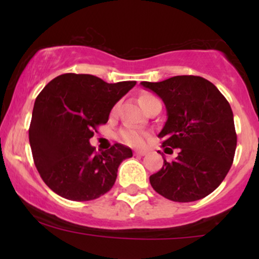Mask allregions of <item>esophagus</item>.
Segmentation results:
<instances>
[{
    "mask_svg": "<svg viewBox=\"0 0 259 259\" xmlns=\"http://www.w3.org/2000/svg\"><path fill=\"white\" fill-rule=\"evenodd\" d=\"M145 154H146V151H142V150L135 151V156H145Z\"/></svg>",
    "mask_w": 259,
    "mask_h": 259,
    "instance_id": "34e87169",
    "label": "esophagus"
}]
</instances>
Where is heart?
Masks as SVG:
<instances>
[{"label": "heart", "mask_w": 259, "mask_h": 259, "mask_svg": "<svg viewBox=\"0 0 259 259\" xmlns=\"http://www.w3.org/2000/svg\"><path fill=\"white\" fill-rule=\"evenodd\" d=\"M140 105L142 106V108L146 111V109L150 107L152 103L158 102V99L153 96V95L150 94H144L140 96ZM117 112V106L113 108V113ZM119 139L125 144L130 145V146H142L145 144V140H146V133L142 132L141 129H138L135 126L127 125L120 130L119 133Z\"/></svg>", "instance_id": "1"}]
</instances>
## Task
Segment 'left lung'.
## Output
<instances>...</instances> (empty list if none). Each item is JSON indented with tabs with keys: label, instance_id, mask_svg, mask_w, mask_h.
I'll return each instance as SVG.
<instances>
[{
	"label": "left lung",
	"instance_id": "left-lung-1",
	"mask_svg": "<svg viewBox=\"0 0 259 259\" xmlns=\"http://www.w3.org/2000/svg\"><path fill=\"white\" fill-rule=\"evenodd\" d=\"M141 85L164 102L168 119L158 138L165 153L178 156L163 162L150 177L154 191L174 202L201 200L222 184L233 164L237 136L234 114L222 92L195 75H178ZM171 147V149H169Z\"/></svg>",
	"mask_w": 259,
	"mask_h": 259
}]
</instances>
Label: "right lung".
Returning a JSON list of instances; mask_svg holds the SVG:
<instances>
[{
	"instance_id": "add662e5",
	"label": "right lung",
	"mask_w": 259,
	"mask_h": 259,
	"mask_svg": "<svg viewBox=\"0 0 259 259\" xmlns=\"http://www.w3.org/2000/svg\"><path fill=\"white\" fill-rule=\"evenodd\" d=\"M135 84H108L90 74L67 73L51 80L38 94L29 141L35 167L53 192L82 202L99 198L112 189L118 167L133 157L132 150L114 144L97 153L90 139Z\"/></svg>"
}]
</instances>
